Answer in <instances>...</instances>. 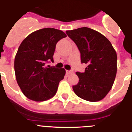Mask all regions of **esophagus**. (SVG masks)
I'll use <instances>...</instances> for the list:
<instances>
[{
	"label": "esophagus",
	"mask_w": 132,
	"mask_h": 132,
	"mask_svg": "<svg viewBox=\"0 0 132 132\" xmlns=\"http://www.w3.org/2000/svg\"><path fill=\"white\" fill-rule=\"evenodd\" d=\"M67 74H72V73H73V71H72V70H71V71H68V70H67Z\"/></svg>",
	"instance_id": "1"
}]
</instances>
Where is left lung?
Instances as JSON below:
<instances>
[{"label":"left lung","mask_w":132,"mask_h":132,"mask_svg":"<svg viewBox=\"0 0 132 132\" xmlns=\"http://www.w3.org/2000/svg\"><path fill=\"white\" fill-rule=\"evenodd\" d=\"M80 52L84 72H77L78 83L72 86L77 96L92 102L99 101L112 88L117 71V55L111 42L100 32L88 27L66 31Z\"/></svg>","instance_id":"1"}]
</instances>
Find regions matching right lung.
<instances>
[{
	"label": "right lung",
	"mask_w": 132,
	"mask_h": 132,
	"mask_svg": "<svg viewBox=\"0 0 132 132\" xmlns=\"http://www.w3.org/2000/svg\"><path fill=\"white\" fill-rule=\"evenodd\" d=\"M67 37L54 28L37 30L21 43L14 60L15 78L23 94L29 100L44 101L52 98L65 75V70L46 67L48 61H54L57 42Z\"/></svg>",
	"instance_id": "1"
}]
</instances>
